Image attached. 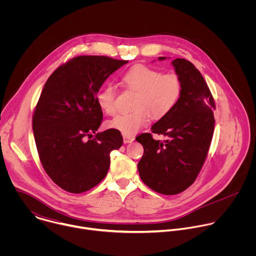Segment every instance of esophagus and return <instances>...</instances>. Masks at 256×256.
Segmentation results:
<instances>
[{
  "label": "esophagus",
  "mask_w": 256,
  "mask_h": 256,
  "mask_svg": "<svg viewBox=\"0 0 256 256\" xmlns=\"http://www.w3.org/2000/svg\"><path fill=\"white\" fill-rule=\"evenodd\" d=\"M134 140V136H124V142L126 144H128V142H132Z\"/></svg>",
  "instance_id": "obj_1"
}]
</instances>
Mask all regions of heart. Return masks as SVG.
I'll use <instances>...</instances> for the list:
<instances>
[{"label": "heart", "instance_id": "obj_1", "mask_svg": "<svg viewBox=\"0 0 256 256\" xmlns=\"http://www.w3.org/2000/svg\"><path fill=\"white\" fill-rule=\"evenodd\" d=\"M126 85L138 92L134 107L136 110L120 114L108 122V126L124 136H134L148 126L152 120L162 118L173 110L178 103L184 84L175 72L162 74L159 70L136 64L132 66L122 77ZM96 100L99 107L107 114L116 112V90L112 84L101 88Z\"/></svg>", "mask_w": 256, "mask_h": 256}]
</instances>
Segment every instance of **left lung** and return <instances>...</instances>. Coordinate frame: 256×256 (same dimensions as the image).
I'll return each mask as SVG.
<instances>
[{
    "label": "left lung",
    "instance_id": "left-lung-1",
    "mask_svg": "<svg viewBox=\"0 0 256 256\" xmlns=\"http://www.w3.org/2000/svg\"><path fill=\"white\" fill-rule=\"evenodd\" d=\"M172 64L184 91L173 110L151 128L153 134H163L166 140H156L148 132L136 138L144 147L138 164L140 179L154 192L166 196L182 192L196 179L212 138L216 109L200 70L184 58L173 60Z\"/></svg>",
    "mask_w": 256,
    "mask_h": 256
}]
</instances>
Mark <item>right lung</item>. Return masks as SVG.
Returning <instances> with one entry per match:
<instances>
[{
  "label": "right lung",
  "mask_w": 256,
  "mask_h": 256,
  "mask_svg": "<svg viewBox=\"0 0 256 256\" xmlns=\"http://www.w3.org/2000/svg\"><path fill=\"white\" fill-rule=\"evenodd\" d=\"M128 60L81 56L58 66L48 79L34 109L32 128L40 162L56 186L87 192L106 176L110 152L122 144L120 132H96L103 114L96 95Z\"/></svg>",
  "instance_id": "obj_1"
}]
</instances>
